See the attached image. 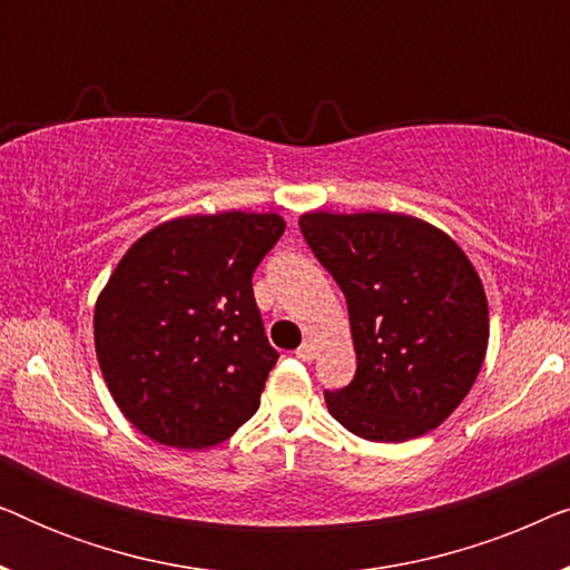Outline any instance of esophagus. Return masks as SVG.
I'll list each match as a JSON object with an SVG mask.
<instances>
[{
  "mask_svg": "<svg viewBox=\"0 0 570 570\" xmlns=\"http://www.w3.org/2000/svg\"><path fill=\"white\" fill-rule=\"evenodd\" d=\"M295 355H298L303 363L314 361V357H316V347H314V342H303V345H301L298 350H295Z\"/></svg>",
  "mask_w": 570,
  "mask_h": 570,
  "instance_id": "34e87169",
  "label": "esophagus"
}]
</instances>
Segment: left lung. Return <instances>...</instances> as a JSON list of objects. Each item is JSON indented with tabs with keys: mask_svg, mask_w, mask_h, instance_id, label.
Wrapping results in <instances>:
<instances>
[{
	"mask_svg": "<svg viewBox=\"0 0 570 570\" xmlns=\"http://www.w3.org/2000/svg\"><path fill=\"white\" fill-rule=\"evenodd\" d=\"M298 223L347 298L357 371L345 389L324 392L332 417L381 443L439 428L488 353V298L470 256L402 213L316 209Z\"/></svg>",
	"mask_w": 570,
	"mask_h": 570,
	"instance_id": "obj_1",
	"label": "left lung"
}]
</instances>
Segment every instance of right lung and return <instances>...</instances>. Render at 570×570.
Here are the masks:
<instances>
[{"label": "right lung", "instance_id": "add662e5", "mask_svg": "<svg viewBox=\"0 0 570 570\" xmlns=\"http://www.w3.org/2000/svg\"><path fill=\"white\" fill-rule=\"evenodd\" d=\"M285 230L277 213L184 215L127 248L96 301L100 373L147 439L207 449L259 410L277 353L252 275Z\"/></svg>", "mask_w": 570, "mask_h": 570}]
</instances>
